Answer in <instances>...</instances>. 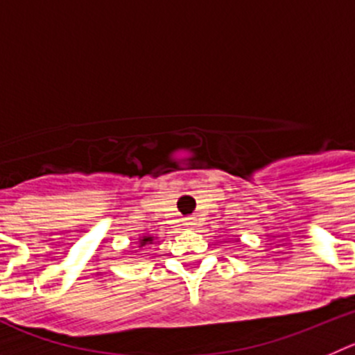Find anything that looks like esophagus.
Returning a JSON list of instances; mask_svg holds the SVG:
<instances>
[{"label":"esophagus","mask_w":355,"mask_h":355,"mask_svg":"<svg viewBox=\"0 0 355 355\" xmlns=\"http://www.w3.org/2000/svg\"><path fill=\"white\" fill-rule=\"evenodd\" d=\"M184 226H187V228H193V226H194L193 217H185V219H184Z\"/></svg>","instance_id":"esophagus-1"}]
</instances>
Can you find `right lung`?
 <instances>
[{
	"mask_svg": "<svg viewBox=\"0 0 355 355\" xmlns=\"http://www.w3.org/2000/svg\"><path fill=\"white\" fill-rule=\"evenodd\" d=\"M155 239H157V237H154V235H141V237L138 239V244L134 245V248H136V253H138L139 249H143V248H146V245L154 244Z\"/></svg>",
	"mask_w": 355,
	"mask_h": 355,
	"instance_id": "obj_1",
	"label": "right lung"
}]
</instances>
